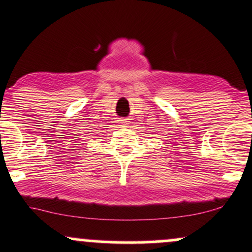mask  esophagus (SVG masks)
Returning <instances> with one entry per match:
<instances>
[{"label":"esophagus","mask_w":252,"mask_h":252,"mask_svg":"<svg viewBox=\"0 0 252 252\" xmlns=\"http://www.w3.org/2000/svg\"><path fill=\"white\" fill-rule=\"evenodd\" d=\"M127 124H128V121H127V119H119V126L125 127Z\"/></svg>","instance_id":"obj_1"}]
</instances>
